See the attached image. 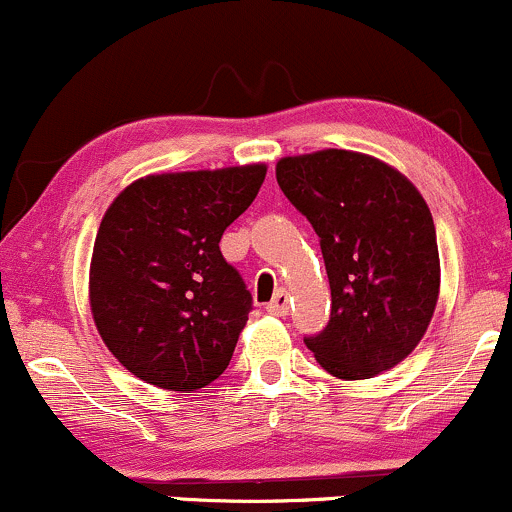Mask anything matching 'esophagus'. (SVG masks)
<instances>
[{"mask_svg":"<svg viewBox=\"0 0 512 512\" xmlns=\"http://www.w3.org/2000/svg\"><path fill=\"white\" fill-rule=\"evenodd\" d=\"M267 313H272V315H279V317L289 313V293H286L284 289H281V291H276L272 301L267 303Z\"/></svg>","mask_w":512,"mask_h":512,"instance_id":"obj_1","label":"esophagus"}]
</instances>
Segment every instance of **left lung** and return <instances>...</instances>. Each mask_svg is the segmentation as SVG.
<instances>
[{"label":"left lung","instance_id":"obj_1","mask_svg":"<svg viewBox=\"0 0 512 512\" xmlns=\"http://www.w3.org/2000/svg\"><path fill=\"white\" fill-rule=\"evenodd\" d=\"M276 182L320 238L330 322L305 337L344 380L397 366L424 337L438 301L436 226L424 197L387 163L327 149L276 163Z\"/></svg>","mask_w":512,"mask_h":512}]
</instances>
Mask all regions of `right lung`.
<instances>
[{"label": "right lung", "mask_w": 512, "mask_h": 512, "mask_svg": "<svg viewBox=\"0 0 512 512\" xmlns=\"http://www.w3.org/2000/svg\"><path fill=\"white\" fill-rule=\"evenodd\" d=\"M264 175L262 163L149 175L105 211L93 245L91 310L129 373L192 392L228 368L252 296L219 243Z\"/></svg>", "instance_id": "add662e5"}]
</instances>
